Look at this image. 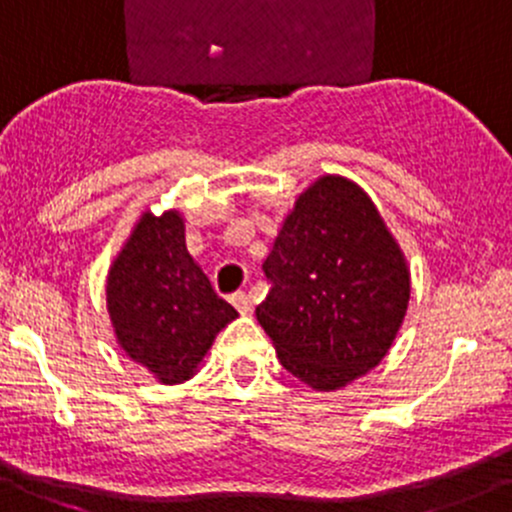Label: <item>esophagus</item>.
Returning a JSON list of instances; mask_svg holds the SVG:
<instances>
[{
	"label": "esophagus",
	"instance_id": "esophagus-1",
	"mask_svg": "<svg viewBox=\"0 0 512 512\" xmlns=\"http://www.w3.org/2000/svg\"><path fill=\"white\" fill-rule=\"evenodd\" d=\"M231 305H234L236 310H239L241 315H246L251 310V298H249V293H244V291H239V293H234L231 295Z\"/></svg>",
	"mask_w": 512,
	"mask_h": 512
}]
</instances>
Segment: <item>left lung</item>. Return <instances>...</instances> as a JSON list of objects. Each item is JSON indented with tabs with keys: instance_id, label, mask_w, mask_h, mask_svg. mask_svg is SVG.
<instances>
[{
	"instance_id": "8db88e82",
	"label": "left lung",
	"mask_w": 512,
	"mask_h": 512,
	"mask_svg": "<svg viewBox=\"0 0 512 512\" xmlns=\"http://www.w3.org/2000/svg\"><path fill=\"white\" fill-rule=\"evenodd\" d=\"M256 318L293 377L320 392L379 365L409 303V271L365 192L323 177L298 197L263 263Z\"/></svg>"
}]
</instances>
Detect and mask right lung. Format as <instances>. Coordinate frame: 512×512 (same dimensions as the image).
Listing matches in <instances>:
<instances>
[{"mask_svg":"<svg viewBox=\"0 0 512 512\" xmlns=\"http://www.w3.org/2000/svg\"><path fill=\"white\" fill-rule=\"evenodd\" d=\"M105 293L120 347L167 384L192 377L219 330L236 318L189 256L177 212L142 214Z\"/></svg>","mask_w":512,"mask_h":512,"instance_id":"1","label":"right lung"}]
</instances>
